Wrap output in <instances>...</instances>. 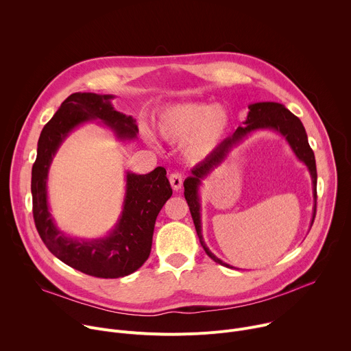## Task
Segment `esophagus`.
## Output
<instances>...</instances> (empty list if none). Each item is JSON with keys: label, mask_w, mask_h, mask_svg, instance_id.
<instances>
[{"label": "esophagus", "mask_w": 351, "mask_h": 351, "mask_svg": "<svg viewBox=\"0 0 351 351\" xmlns=\"http://www.w3.org/2000/svg\"><path fill=\"white\" fill-rule=\"evenodd\" d=\"M169 183H171V186H172L173 190H176V191L180 190L182 186H183L182 175H180V173H172V175L169 176Z\"/></svg>", "instance_id": "1"}]
</instances>
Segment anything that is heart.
<instances>
[{
	"mask_svg": "<svg viewBox=\"0 0 351 351\" xmlns=\"http://www.w3.org/2000/svg\"><path fill=\"white\" fill-rule=\"evenodd\" d=\"M156 125L164 140H183V157L197 164L210 158L222 144L232 125V114L222 104L183 101L162 108ZM145 136L149 138L147 132Z\"/></svg>",
	"mask_w": 351,
	"mask_h": 351,
	"instance_id": "obj_1",
	"label": "heart"
}]
</instances>
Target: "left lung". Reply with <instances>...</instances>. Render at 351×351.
<instances>
[{"mask_svg":"<svg viewBox=\"0 0 351 351\" xmlns=\"http://www.w3.org/2000/svg\"><path fill=\"white\" fill-rule=\"evenodd\" d=\"M248 110L250 111L247 114V119L243 122L244 126H239L232 136L225 138L222 144L217 148V152L210 158L197 164L191 169V175L187 176L183 183L184 198L190 208V214H191L199 243H202L204 252L211 260H214L215 263L226 268H234V267L223 263L214 253H211V250L207 247L204 241V237L202 233L203 226H202L199 189H202L203 182L228 160V157L233 152V148L237 147L248 136H252L253 133H257L261 130H272L287 141L294 156L298 158V161H302L307 167L311 176L314 207H313V218H311L310 226H313L315 213H317V165H315L314 152L308 144V137L302 121H300L294 114H291L283 104H279V103H272V101L254 103L248 106Z\"/></svg>","mask_w":351,"mask_h":351,"instance_id":"obj_1","label":"left lung"}]
</instances>
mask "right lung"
<instances>
[{
    "label": "right lung",
    "mask_w": 351,
    "mask_h": 351,
    "mask_svg": "<svg viewBox=\"0 0 351 351\" xmlns=\"http://www.w3.org/2000/svg\"><path fill=\"white\" fill-rule=\"evenodd\" d=\"M112 94L73 93L43 128L37 143V158L32 168L33 217L37 232L58 260L95 276L121 278L137 271L152 252L156 219L172 195L167 171L157 167L145 175L126 171L125 197L121 215L103 237L84 239L61 230L48 204L49 167L65 138L79 126L97 121L110 129L117 140L137 138L136 119L117 111Z\"/></svg>",
    "instance_id": "1"
}]
</instances>
